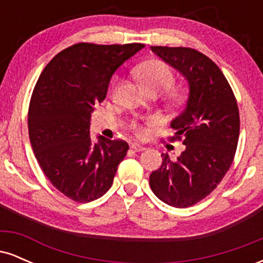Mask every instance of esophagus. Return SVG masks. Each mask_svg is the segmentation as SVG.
Here are the masks:
<instances>
[{
    "label": "esophagus",
    "mask_w": 263,
    "mask_h": 263,
    "mask_svg": "<svg viewBox=\"0 0 263 263\" xmlns=\"http://www.w3.org/2000/svg\"><path fill=\"white\" fill-rule=\"evenodd\" d=\"M129 148H131V151H134V152H141V151L144 149V147L140 146L137 143H131L129 144Z\"/></svg>",
    "instance_id": "34e87169"
}]
</instances>
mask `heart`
I'll use <instances>...</instances> for the list:
<instances>
[{
    "mask_svg": "<svg viewBox=\"0 0 263 263\" xmlns=\"http://www.w3.org/2000/svg\"><path fill=\"white\" fill-rule=\"evenodd\" d=\"M135 75L146 92H163L174 84V74L168 65L162 62H149L136 68ZM134 128L137 125L134 123Z\"/></svg>",
    "mask_w": 263,
    "mask_h": 263,
    "instance_id": "b5f03b06",
    "label": "heart"
}]
</instances>
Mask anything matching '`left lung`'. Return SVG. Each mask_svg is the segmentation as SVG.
Wrapping results in <instances>:
<instances>
[{
  "instance_id": "1",
  "label": "left lung",
  "mask_w": 263,
  "mask_h": 263,
  "mask_svg": "<svg viewBox=\"0 0 263 263\" xmlns=\"http://www.w3.org/2000/svg\"><path fill=\"white\" fill-rule=\"evenodd\" d=\"M151 49L186 80L189 92L183 111L171 122L185 149L174 161L162 153L149 185L163 203L192 206L218 186L234 161L240 135L237 102L222 71L203 53L182 47Z\"/></svg>"
}]
</instances>
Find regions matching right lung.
Instances as JSON below:
<instances>
[{
  "label": "right lung",
  "mask_w": 263,
  "mask_h": 263,
  "mask_svg": "<svg viewBox=\"0 0 263 263\" xmlns=\"http://www.w3.org/2000/svg\"><path fill=\"white\" fill-rule=\"evenodd\" d=\"M143 47L74 44L50 60L35 84L28 111L33 152L50 183L75 201L102 197L125 158V141L90 138V120L115 71Z\"/></svg>",
  "instance_id": "obj_1"
}]
</instances>
